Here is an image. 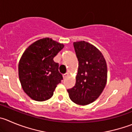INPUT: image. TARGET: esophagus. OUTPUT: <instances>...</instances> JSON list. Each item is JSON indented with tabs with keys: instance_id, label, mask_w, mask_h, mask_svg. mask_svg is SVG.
Listing matches in <instances>:
<instances>
[{
	"instance_id": "obj_1",
	"label": "esophagus",
	"mask_w": 132,
	"mask_h": 132,
	"mask_svg": "<svg viewBox=\"0 0 132 132\" xmlns=\"http://www.w3.org/2000/svg\"><path fill=\"white\" fill-rule=\"evenodd\" d=\"M68 76V73H65L64 74V75H63V79H65L66 78V77Z\"/></svg>"
}]
</instances>
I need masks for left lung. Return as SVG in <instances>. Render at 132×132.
Returning a JSON list of instances; mask_svg holds the SVG:
<instances>
[{
  "instance_id": "1",
  "label": "left lung",
  "mask_w": 132,
  "mask_h": 132,
  "mask_svg": "<svg viewBox=\"0 0 132 132\" xmlns=\"http://www.w3.org/2000/svg\"><path fill=\"white\" fill-rule=\"evenodd\" d=\"M78 60L76 84L67 89L70 99L76 104H89L99 97L107 83L108 69L102 52L84 41L73 43Z\"/></svg>"
}]
</instances>
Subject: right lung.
<instances>
[{
    "mask_svg": "<svg viewBox=\"0 0 132 132\" xmlns=\"http://www.w3.org/2000/svg\"><path fill=\"white\" fill-rule=\"evenodd\" d=\"M63 47V44L45 37L33 43L22 54L19 77L22 89L33 100L42 102L51 98L63 80L58 63L53 59Z\"/></svg>",
    "mask_w": 132,
    "mask_h": 132,
    "instance_id": "1",
    "label": "right lung"
}]
</instances>
